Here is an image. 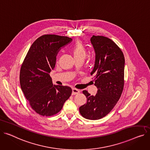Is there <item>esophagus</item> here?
I'll use <instances>...</instances> for the list:
<instances>
[{"mask_svg":"<svg viewBox=\"0 0 150 150\" xmlns=\"http://www.w3.org/2000/svg\"><path fill=\"white\" fill-rule=\"evenodd\" d=\"M80 92L79 90L75 88H72V95H75L76 94H78Z\"/></svg>","mask_w":150,"mask_h":150,"instance_id":"1","label":"esophagus"}]
</instances>
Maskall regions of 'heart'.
<instances>
[{
  "label": "heart",
  "mask_w": 150,
  "mask_h": 150,
  "mask_svg": "<svg viewBox=\"0 0 150 150\" xmlns=\"http://www.w3.org/2000/svg\"><path fill=\"white\" fill-rule=\"evenodd\" d=\"M71 52L75 59V58L84 59L87 53L85 46L80 42H76L72 46L71 48Z\"/></svg>",
  "instance_id": "1"
}]
</instances>
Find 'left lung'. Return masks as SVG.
<instances>
[{"label": "left lung", "mask_w": 150, "mask_h": 150, "mask_svg": "<svg viewBox=\"0 0 150 150\" xmlns=\"http://www.w3.org/2000/svg\"><path fill=\"white\" fill-rule=\"evenodd\" d=\"M91 43L96 53L95 63L91 73L98 88L95 96L87 91L86 104L79 108L86 119L97 120L105 116L114 108L120 98L124 86L125 58L121 49L111 39L101 35H93Z\"/></svg>", "instance_id": "1"}]
</instances>
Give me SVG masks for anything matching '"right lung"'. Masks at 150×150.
<instances>
[{"mask_svg": "<svg viewBox=\"0 0 150 150\" xmlns=\"http://www.w3.org/2000/svg\"><path fill=\"white\" fill-rule=\"evenodd\" d=\"M72 41L66 36L46 34L30 47L20 71V84L30 106L40 115L51 116L62 109L72 90L53 85L50 72L55 65L60 47Z\"/></svg>", "mask_w": 150, "mask_h": 150, "instance_id": "obj_1", "label": "right lung"}]
</instances>
